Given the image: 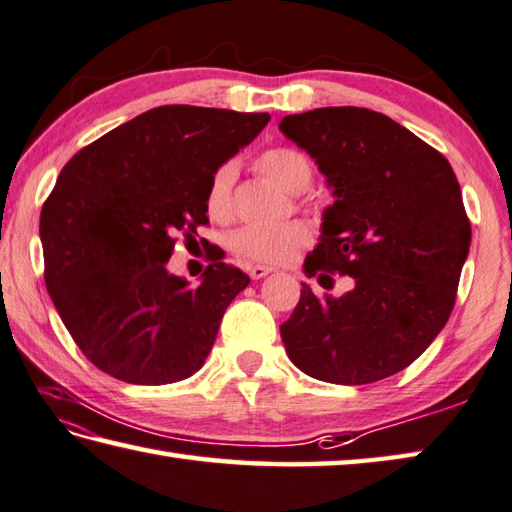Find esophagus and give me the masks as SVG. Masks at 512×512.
<instances>
[{
    "mask_svg": "<svg viewBox=\"0 0 512 512\" xmlns=\"http://www.w3.org/2000/svg\"><path fill=\"white\" fill-rule=\"evenodd\" d=\"M248 273H250V277H253V280H262V277H266L268 273H273V268L257 264V266H250Z\"/></svg>",
    "mask_w": 512,
    "mask_h": 512,
    "instance_id": "esophagus-1",
    "label": "esophagus"
}]
</instances>
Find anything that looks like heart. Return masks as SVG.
<instances>
[{
	"instance_id": "heart-1",
	"label": "heart",
	"mask_w": 512,
	"mask_h": 512,
	"mask_svg": "<svg viewBox=\"0 0 512 512\" xmlns=\"http://www.w3.org/2000/svg\"><path fill=\"white\" fill-rule=\"evenodd\" d=\"M255 170L273 181L277 188L286 194H302L309 190L313 181V167L302 152L291 147H273L262 152L255 159ZM237 170L232 163L221 165L210 176L206 190V208L212 219H228L230 215V194L235 183ZM309 241V230L302 224L284 226H246L232 235V248L235 253L257 264H286L293 259Z\"/></svg>"
}]
</instances>
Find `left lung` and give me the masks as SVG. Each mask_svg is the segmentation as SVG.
<instances>
[{"label": "left lung", "instance_id": "left-lung-1", "mask_svg": "<svg viewBox=\"0 0 512 512\" xmlns=\"http://www.w3.org/2000/svg\"><path fill=\"white\" fill-rule=\"evenodd\" d=\"M280 132L302 147L333 190L304 273L351 291L318 297L309 284L282 327L293 365L336 385L394 376L448 322L470 250V221L450 163L410 129L360 107L284 116Z\"/></svg>", "mask_w": 512, "mask_h": 512}]
</instances>
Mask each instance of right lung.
<instances>
[{
	"instance_id": "obj_1",
	"label": "right lung",
	"mask_w": 512,
	"mask_h": 512,
	"mask_svg": "<svg viewBox=\"0 0 512 512\" xmlns=\"http://www.w3.org/2000/svg\"><path fill=\"white\" fill-rule=\"evenodd\" d=\"M271 116L165 105L111 129L62 167L40 215L44 280L98 369L134 385L192 376L248 275L212 257L199 284L167 271L174 237L208 224L217 167Z\"/></svg>"
}]
</instances>
